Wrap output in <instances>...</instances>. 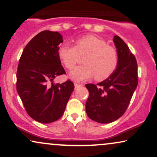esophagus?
Wrapping results in <instances>:
<instances>
[{
  "mask_svg": "<svg viewBox=\"0 0 157 157\" xmlns=\"http://www.w3.org/2000/svg\"><path fill=\"white\" fill-rule=\"evenodd\" d=\"M82 86V85L80 84H77V83H75V88L77 89V88H79V87Z\"/></svg>",
  "mask_w": 157,
  "mask_h": 157,
  "instance_id": "34e87169",
  "label": "esophagus"
}]
</instances>
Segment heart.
Masks as SVG:
<instances>
[{
    "label": "heart",
    "instance_id": "b5f03b06",
    "mask_svg": "<svg viewBox=\"0 0 157 157\" xmlns=\"http://www.w3.org/2000/svg\"><path fill=\"white\" fill-rule=\"evenodd\" d=\"M83 55L84 65L75 67L69 74V78L76 82H83L94 76L97 80H104L117 67V49L96 35H87L77 39L75 46L64 43L59 48V58L67 69L73 68Z\"/></svg>",
    "mask_w": 157,
    "mask_h": 157
}]
</instances>
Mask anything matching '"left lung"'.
<instances>
[{"label":"left lung","instance_id":"8db88e82","mask_svg":"<svg viewBox=\"0 0 157 157\" xmlns=\"http://www.w3.org/2000/svg\"><path fill=\"white\" fill-rule=\"evenodd\" d=\"M118 53V64L113 74L98 84H86L89 97L85 104L88 117L106 124L125 112L138 85V65L134 55L117 35L113 39Z\"/></svg>","mask_w":157,"mask_h":157}]
</instances>
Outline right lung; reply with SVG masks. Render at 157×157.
I'll list each match as a JSON object with an SVG mask.
<instances>
[{"instance_id":"add662e5","label":"right lung","mask_w":157,"mask_h":157,"mask_svg":"<svg viewBox=\"0 0 157 157\" xmlns=\"http://www.w3.org/2000/svg\"><path fill=\"white\" fill-rule=\"evenodd\" d=\"M62 42L58 32H40L27 43L19 61L17 93L29 116L40 123L61 117L75 88L69 80L53 82L56 77L66 74L58 56Z\"/></svg>"}]
</instances>
